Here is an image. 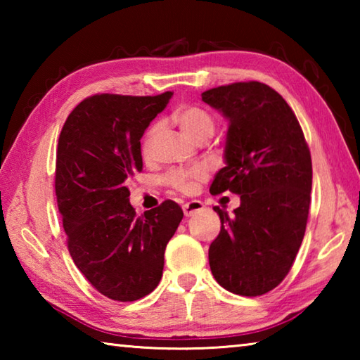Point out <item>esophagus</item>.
<instances>
[{
    "mask_svg": "<svg viewBox=\"0 0 360 360\" xmlns=\"http://www.w3.org/2000/svg\"><path fill=\"white\" fill-rule=\"evenodd\" d=\"M203 208L205 205L202 202H198V200H192V202H187L186 205H182V211H184L186 217L197 214V212H200Z\"/></svg>",
    "mask_w": 360,
    "mask_h": 360,
    "instance_id": "1",
    "label": "esophagus"
}]
</instances>
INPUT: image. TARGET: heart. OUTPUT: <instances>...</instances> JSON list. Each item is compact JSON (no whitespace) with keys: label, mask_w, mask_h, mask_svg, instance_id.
Masks as SVG:
<instances>
[{"label":"heart","mask_w":360,"mask_h":360,"mask_svg":"<svg viewBox=\"0 0 360 360\" xmlns=\"http://www.w3.org/2000/svg\"><path fill=\"white\" fill-rule=\"evenodd\" d=\"M173 120L182 130V133L195 143L206 141V139L214 133V120H212L211 115L202 108H179L178 111H174ZM158 131H160V127L154 125L148 131V135H146L143 143L144 155H150L152 148H154V143L158 136ZM203 178H206V169L203 167H193L191 169H186V172L184 169H173V172L168 173L167 182L172 187L178 188V191L187 192L193 187L195 182Z\"/></svg>","instance_id":"heart-1"}]
</instances>
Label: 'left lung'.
<instances>
[{
    "mask_svg": "<svg viewBox=\"0 0 360 360\" xmlns=\"http://www.w3.org/2000/svg\"><path fill=\"white\" fill-rule=\"evenodd\" d=\"M202 101L229 122L225 167L210 192L240 195L231 216L214 206L222 225L210 246L211 273L233 294H266L289 273L307 229L309 149L295 114L265 84L222 85L203 92Z\"/></svg>",
    "mask_w": 360,
    "mask_h": 360,
    "instance_id": "8db88e82",
    "label": "left lung"
}]
</instances>
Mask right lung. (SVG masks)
Wrapping results in <instances>:
<instances>
[{
  "label": "right lung",
  "mask_w": 360,
  "mask_h": 360,
  "mask_svg": "<svg viewBox=\"0 0 360 360\" xmlns=\"http://www.w3.org/2000/svg\"><path fill=\"white\" fill-rule=\"evenodd\" d=\"M172 96L94 95L72 109L60 133L56 195L70 254L89 283L117 302L157 288L165 248L184 216L172 200L136 216L127 188L143 169L139 139Z\"/></svg>",
  "instance_id": "1"
}]
</instances>
